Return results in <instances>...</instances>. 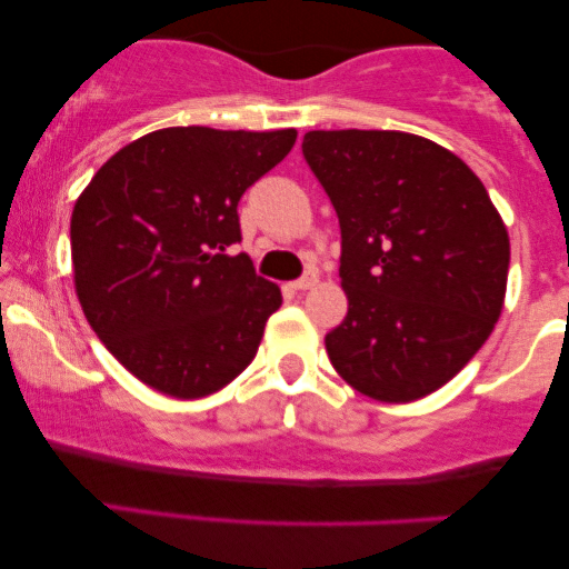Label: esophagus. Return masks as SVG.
I'll return each mask as SVG.
<instances>
[{
    "mask_svg": "<svg viewBox=\"0 0 569 569\" xmlns=\"http://www.w3.org/2000/svg\"><path fill=\"white\" fill-rule=\"evenodd\" d=\"M316 283H318L316 272H307V276H302L299 280H293L291 289L293 291H307V289H312V286H316Z\"/></svg>",
    "mask_w": 569,
    "mask_h": 569,
    "instance_id": "obj_1",
    "label": "esophagus"
}]
</instances>
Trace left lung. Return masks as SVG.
<instances>
[{
  "mask_svg": "<svg viewBox=\"0 0 569 569\" xmlns=\"http://www.w3.org/2000/svg\"><path fill=\"white\" fill-rule=\"evenodd\" d=\"M302 154L342 232L348 316L326 335L358 393L407 403L479 352L506 299L511 246L457 154L398 130H310Z\"/></svg>",
  "mask_w": 569,
  "mask_h": 569,
  "instance_id": "1",
  "label": "left lung"
}]
</instances>
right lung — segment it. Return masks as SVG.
I'll return each instance as SVG.
<instances>
[{"label":"right lung","mask_w":569,"mask_h":569,"mask_svg":"<svg viewBox=\"0 0 569 569\" xmlns=\"http://www.w3.org/2000/svg\"><path fill=\"white\" fill-rule=\"evenodd\" d=\"M293 141V128H162L112 154L74 202L82 312L143 385L202 398L253 361L283 297L227 248L240 243L243 192Z\"/></svg>","instance_id":"right-lung-1"}]
</instances>
